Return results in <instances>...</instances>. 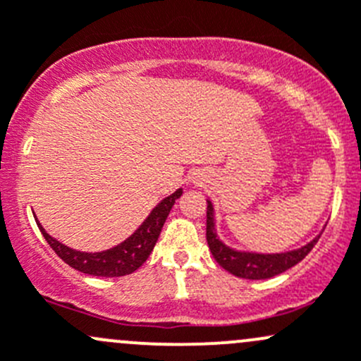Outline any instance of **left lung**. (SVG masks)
I'll return each mask as SVG.
<instances>
[{
  "instance_id": "obj_1",
  "label": "left lung",
  "mask_w": 361,
  "mask_h": 361,
  "mask_svg": "<svg viewBox=\"0 0 361 361\" xmlns=\"http://www.w3.org/2000/svg\"><path fill=\"white\" fill-rule=\"evenodd\" d=\"M319 232L314 239L307 245L300 246L297 250L281 251V253H257V251L235 250L232 246L225 245L216 232V218H214L213 202L207 199V220H206V239L209 246L211 255L214 260L228 271L231 274L238 276L243 279H269L272 276H278L281 272L288 271L298 262L304 260L305 255L309 253L314 245L318 243Z\"/></svg>"
}]
</instances>
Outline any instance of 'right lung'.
Listing matches in <instances>:
<instances>
[{
  "mask_svg": "<svg viewBox=\"0 0 361 361\" xmlns=\"http://www.w3.org/2000/svg\"><path fill=\"white\" fill-rule=\"evenodd\" d=\"M181 194H183V188H178L176 192L162 199L150 211V214L145 218L143 224L126 241L118 243V245L113 246L110 250L96 251V253H92V251L87 253V251L69 248V246L57 241L56 238H52L42 227L39 221H36V224H38L39 231H42L43 238L49 243L50 248L56 251L69 267L76 269V271L83 272V274L101 276V278H118V276H127L130 272L137 271L147 262L155 243H157L160 231H162L164 221H166L171 207L174 206L176 199L181 197Z\"/></svg>",
  "mask_w": 361,
  "mask_h": 361,
  "instance_id": "right-lung-1",
  "label": "right lung"
}]
</instances>
